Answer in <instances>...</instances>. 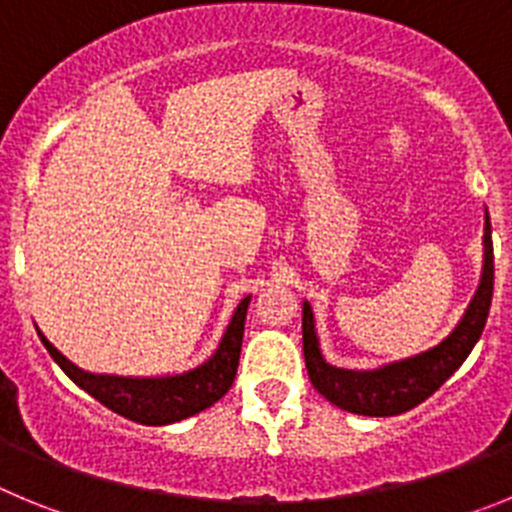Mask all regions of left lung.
<instances>
[{
	"mask_svg": "<svg viewBox=\"0 0 512 512\" xmlns=\"http://www.w3.org/2000/svg\"><path fill=\"white\" fill-rule=\"evenodd\" d=\"M492 282H495V264H492L490 217H485L482 282H479L477 295L454 333L425 354L395 361V364L374 369V372H348V369L330 366L323 359L318 336H315L312 307L310 302H305L302 307V351H305L307 377H310L312 387L336 408L348 410V413L372 415V418L408 413L410 408L428 400L464 364L474 343L479 341L487 323V312H490Z\"/></svg>",
	"mask_w": 512,
	"mask_h": 512,
	"instance_id": "1",
	"label": "left lung"
}]
</instances>
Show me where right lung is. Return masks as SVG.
<instances>
[{"instance_id": "1", "label": "right lung", "mask_w": 512, "mask_h": 512, "mask_svg": "<svg viewBox=\"0 0 512 512\" xmlns=\"http://www.w3.org/2000/svg\"><path fill=\"white\" fill-rule=\"evenodd\" d=\"M248 302H251V297H243L228 330H225L223 341L217 346L215 356L207 364H202L200 369L179 374V377L128 379L81 372L79 366L71 364L43 333H40V341L45 343L48 354L56 359L63 372L69 374L81 390L89 392L94 400H99L115 413L125 415V418L135 420V423L166 425L210 408L233 387L238 359H241Z\"/></svg>"}]
</instances>
